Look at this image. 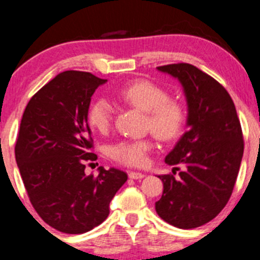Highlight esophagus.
<instances>
[{
  "label": "esophagus",
  "mask_w": 260,
  "mask_h": 260,
  "mask_svg": "<svg viewBox=\"0 0 260 260\" xmlns=\"http://www.w3.org/2000/svg\"><path fill=\"white\" fill-rule=\"evenodd\" d=\"M128 176H129V179H132V180H140V179H143V177H145V174H142V172L131 171V172H128Z\"/></svg>",
  "instance_id": "obj_1"
}]
</instances>
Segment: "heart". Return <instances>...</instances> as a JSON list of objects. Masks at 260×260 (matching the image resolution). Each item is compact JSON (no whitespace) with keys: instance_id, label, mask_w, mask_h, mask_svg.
<instances>
[{"instance_id":"1","label":"heart","mask_w":260,"mask_h":260,"mask_svg":"<svg viewBox=\"0 0 260 260\" xmlns=\"http://www.w3.org/2000/svg\"><path fill=\"white\" fill-rule=\"evenodd\" d=\"M119 98L147 113V125L158 138L171 141L180 135L185 123V109L180 102L169 99L164 88L148 80H135L118 91ZM113 108L104 96L96 98L88 111L89 124L98 132L108 131ZM149 140H131L118 142L111 148V156L119 164L141 167L151 151Z\"/></svg>"}]
</instances>
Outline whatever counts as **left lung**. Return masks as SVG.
<instances>
[{"label": "left lung", "mask_w": 260, "mask_h": 260, "mask_svg": "<svg viewBox=\"0 0 260 260\" xmlns=\"http://www.w3.org/2000/svg\"><path fill=\"white\" fill-rule=\"evenodd\" d=\"M157 70L180 81L187 131L165 158L183 170L158 176L164 192L156 211L174 226L193 229L214 219L232 196L244 152L242 127L232 96L210 75L185 62Z\"/></svg>", "instance_id": "1"}]
</instances>
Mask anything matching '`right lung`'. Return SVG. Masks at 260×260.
<instances>
[{
	"mask_svg": "<svg viewBox=\"0 0 260 260\" xmlns=\"http://www.w3.org/2000/svg\"><path fill=\"white\" fill-rule=\"evenodd\" d=\"M107 83L85 72L60 73L30 99L15 147L27 195L41 219L67 234H83L109 215V204L128 179L111 167L86 176L91 153L88 111L91 95Z\"/></svg>",
	"mask_w": 260,
	"mask_h": 260,
	"instance_id": "right-lung-1",
	"label": "right lung"
}]
</instances>
